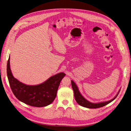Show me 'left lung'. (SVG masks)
<instances>
[{"mask_svg": "<svg viewBox=\"0 0 131 131\" xmlns=\"http://www.w3.org/2000/svg\"><path fill=\"white\" fill-rule=\"evenodd\" d=\"M71 84H72V87L73 88V90L74 91V97H75V100L77 102V103L78 104H80V105H81L83 107L89 108H97L101 107L106 105L107 104H109L110 103H111L113 100L115 99V98L117 96V95L120 91H119V92L118 93V94L116 95V96L114 99H113L112 100H111L110 101H108L107 102H102V103H92L89 102L88 101H87L85 99H84L83 97V96L81 94L79 91H78V89L77 88L76 85L73 81H71Z\"/></svg>", "mask_w": 131, "mask_h": 131, "instance_id": "8db88e82", "label": "left lung"}]
</instances>
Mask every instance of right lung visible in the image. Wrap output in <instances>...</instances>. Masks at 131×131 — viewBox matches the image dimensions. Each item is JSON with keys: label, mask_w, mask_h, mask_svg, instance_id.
I'll list each match as a JSON object with an SVG mask.
<instances>
[{"label": "right lung", "mask_w": 131, "mask_h": 131, "mask_svg": "<svg viewBox=\"0 0 131 131\" xmlns=\"http://www.w3.org/2000/svg\"><path fill=\"white\" fill-rule=\"evenodd\" d=\"M10 57L7 66V74L11 90L20 101L34 107L46 106L54 101L60 81L66 75L60 73L51 76L46 82L35 86L25 85L14 77L10 68Z\"/></svg>", "instance_id": "obj_1"}]
</instances>
